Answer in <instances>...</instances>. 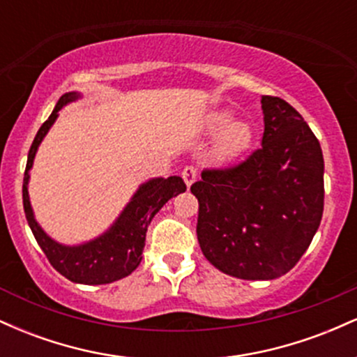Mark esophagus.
Returning <instances> with one entry per match:
<instances>
[{"label":"esophagus","instance_id":"esophagus-1","mask_svg":"<svg viewBox=\"0 0 357 357\" xmlns=\"http://www.w3.org/2000/svg\"><path fill=\"white\" fill-rule=\"evenodd\" d=\"M181 176H183L184 183H186V186L190 188L191 184L196 181V169H195V167H191V166L184 167V169H183V173H181Z\"/></svg>","mask_w":357,"mask_h":357}]
</instances>
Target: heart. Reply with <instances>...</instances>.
I'll use <instances>...</instances> for the list:
<instances>
[{"label": "heart", "instance_id": "heart-1", "mask_svg": "<svg viewBox=\"0 0 357 357\" xmlns=\"http://www.w3.org/2000/svg\"><path fill=\"white\" fill-rule=\"evenodd\" d=\"M233 119H235V114L230 109H218L208 114L204 121V130L208 134H216L222 130L213 147V158L220 162L238 158L253 141L252 126L245 121L231 122Z\"/></svg>", "mask_w": 357, "mask_h": 357}]
</instances>
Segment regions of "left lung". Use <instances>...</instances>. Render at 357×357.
<instances>
[{"label": "left lung", "instance_id": "obj_1", "mask_svg": "<svg viewBox=\"0 0 357 357\" xmlns=\"http://www.w3.org/2000/svg\"><path fill=\"white\" fill-rule=\"evenodd\" d=\"M261 147L240 166L203 171L199 247L211 265L243 280L285 275L309 248L324 210V158L301 114L261 97Z\"/></svg>", "mask_w": 357, "mask_h": 357}]
</instances>
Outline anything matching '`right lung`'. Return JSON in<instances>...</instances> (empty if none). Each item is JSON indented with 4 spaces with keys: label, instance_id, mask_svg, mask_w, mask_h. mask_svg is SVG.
I'll use <instances>...</instances> for the list:
<instances>
[{
    "label": "right lung",
    "instance_id": "obj_1",
    "mask_svg": "<svg viewBox=\"0 0 357 357\" xmlns=\"http://www.w3.org/2000/svg\"><path fill=\"white\" fill-rule=\"evenodd\" d=\"M80 92H67L56 102L55 109L47 122L36 132L33 144L30 147L23 178V208L26 221L33 231L40 248L47 255L48 261L56 272L70 282L84 285H102L121 280L134 272L142 260L146 231L151 220L165 204L174 196L186 191V184L179 176L169 178H151L139 184V188L130 196L129 203L122 208L114 223L96 238L77 245H65L53 240L40 227L31 208L28 183L30 171L33 167L36 151L59 119V112L65 105L82 99Z\"/></svg>",
    "mask_w": 357,
    "mask_h": 357
}]
</instances>
